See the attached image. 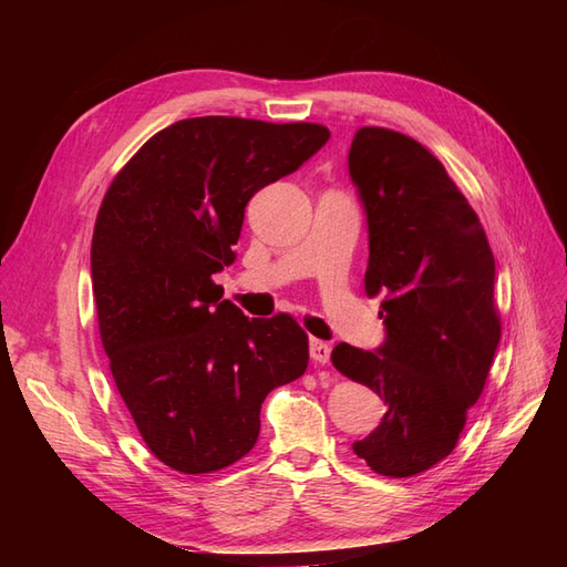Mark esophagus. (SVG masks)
I'll return each instance as SVG.
<instances>
[{
	"instance_id": "1",
	"label": "esophagus",
	"mask_w": 567,
	"mask_h": 567,
	"mask_svg": "<svg viewBox=\"0 0 567 567\" xmlns=\"http://www.w3.org/2000/svg\"><path fill=\"white\" fill-rule=\"evenodd\" d=\"M310 357H312V362H317V364H329V359H331V346L329 342H323V340H319V338H312L310 340Z\"/></svg>"
}]
</instances>
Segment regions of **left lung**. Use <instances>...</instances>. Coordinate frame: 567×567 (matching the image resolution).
Returning <instances> with one entry per match:
<instances>
[{
  "mask_svg": "<svg viewBox=\"0 0 567 567\" xmlns=\"http://www.w3.org/2000/svg\"><path fill=\"white\" fill-rule=\"evenodd\" d=\"M348 167L369 225L364 288L385 296V342L375 352L340 342L331 362L388 404L354 454L379 475L411 477L452 454L483 394L502 338L494 255L466 196L411 136L357 130Z\"/></svg>",
  "mask_w": 567,
  "mask_h": 567,
  "instance_id": "1",
  "label": "left lung"
}]
</instances>
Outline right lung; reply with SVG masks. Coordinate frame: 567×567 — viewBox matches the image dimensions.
<instances>
[{"instance_id":"obj_1","label":"right lung","mask_w":567,"mask_h":567,"mask_svg":"<svg viewBox=\"0 0 567 567\" xmlns=\"http://www.w3.org/2000/svg\"><path fill=\"white\" fill-rule=\"evenodd\" d=\"M317 123L205 115L153 134L101 200L92 236L99 333L120 398L158 461L227 468L260 435L267 394L300 379L307 333L248 319L213 274L236 260L248 200L312 158Z\"/></svg>"}]
</instances>
